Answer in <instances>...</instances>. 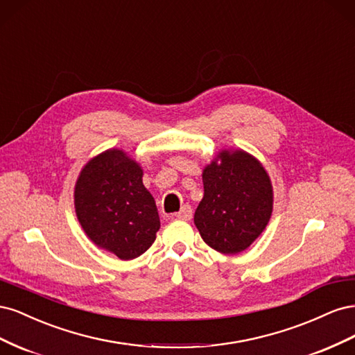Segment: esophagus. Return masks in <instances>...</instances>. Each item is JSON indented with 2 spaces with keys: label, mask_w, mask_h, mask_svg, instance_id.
<instances>
[{
  "label": "esophagus",
  "mask_w": 355,
  "mask_h": 355,
  "mask_svg": "<svg viewBox=\"0 0 355 355\" xmlns=\"http://www.w3.org/2000/svg\"><path fill=\"white\" fill-rule=\"evenodd\" d=\"M176 218L182 219V220H189L192 218V209H191L189 204L182 206V209L176 213Z\"/></svg>",
  "instance_id": "obj_1"
}]
</instances>
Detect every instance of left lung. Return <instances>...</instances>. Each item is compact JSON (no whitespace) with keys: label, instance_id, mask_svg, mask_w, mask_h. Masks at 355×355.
Masks as SVG:
<instances>
[{"label":"left lung","instance_id":"1","mask_svg":"<svg viewBox=\"0 0 355 355\" xmlns=\"http://www.w3.org/2000/svg\"><path fill=\"white\" fill-rule=\"evenodd\" d=\"M202 185L194 214L201 239L223 254L245 250L272 213V185L263 166L243 149H223L202 170Z\"/></svg>","mask_w":355,"mask_h":355}]
</instances>
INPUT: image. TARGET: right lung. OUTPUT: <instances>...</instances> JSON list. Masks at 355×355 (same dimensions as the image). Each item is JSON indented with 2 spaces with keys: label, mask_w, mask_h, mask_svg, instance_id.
<instances>
[{
  "label": "right lung",
  "mask_w": 355,
  "mask_h": 355,
  "mask_svg": "<svg viewBox=\"0 0 355 355\" xmlns=\"http://www.w3.org/2000/svg\"><path fill=\"white\" fill-rule=\"evenodd\" d=\"M142 176L141 166L114 148L92 158L75 184V213L84 232L123 261L145 253L159 230L155 201Z\"/></svg>",
  "instance_id": "add662e5"
}]
</instances>
